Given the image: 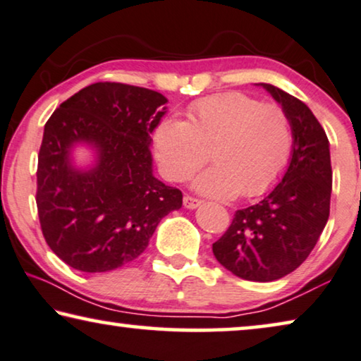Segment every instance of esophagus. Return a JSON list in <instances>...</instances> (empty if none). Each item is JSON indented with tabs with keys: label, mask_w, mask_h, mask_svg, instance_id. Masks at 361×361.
<instances>
[{
	"label": "esophagus",
	"mask_w": 361,
	"mask_h": 361,
	"mask_svg": "<svg viewBox=\"0 0 361 361\" xmlns=\"http://www.w3.org/2000/svg\"><path fill=\"white\" fill-rule=\"evenodd\" d=\"M183 204H185L186 209H197L202 204V201L201 199L192 197V196H185L183 197Z\"/></svg>",
	"instance_id": "obj_1"
}]
</instances>
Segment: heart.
Instances as JSON below:
<instances>
[{
  "label": "heart",
  "mask_w": 361,
  "mask_h": 361,
  "mask_svg": "<svg viewBox=\"0 0 361 361\" xmlns=\"http://www.w3.org/2000/svg\"><path fill=\"white\" fill-rule=\"evenodd\" d=\"M293 134L287 113L240 92L207 97L188 106L186 120L169 118L154 133V150L166 180L191 178L196 191L214 197L266 192L290 160Z\"/></svg>",
  "instance_id": "1"
}]
</instances>
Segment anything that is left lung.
<instances>
[{"label":"left lung","instance_id":"left-lung-1","mask_svg":"<svg viewBox=\"0 0 361 361\" xmlns=\"http://www.w3.org/2000/svg\"><path fill=\"white\" fill-rule=\"evenodd\" d=\"M287 113L292 157L282 180L255 206L235 212L212 245L215 259L236 277L272 282L293 272L318 243L329 219V141L308 106L276 85L261 82Z\"/></svg>","mask_w":361,"mask_h":361}]
</instances>
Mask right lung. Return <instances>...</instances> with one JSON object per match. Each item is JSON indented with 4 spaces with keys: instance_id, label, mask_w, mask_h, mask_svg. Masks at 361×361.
<instances>
[{
    "instance_id": "obj_1",
    "label": "right lung",
    "mask_w": 361,
    "mask_h": 361,
    "mask_svg": "<svg viewBox=\"0 0 361 361\" xmlns=\"http://www.w3.org/2000/svg\"><path fill=\"white\" fill-rule=\"evenodd\" d=\"M162 94L121 82L87 85L43 129L37 209L45 241L68 266L109 272L136 259L183 195L154 176L150 134L166 113ZM96 157L78 167L72 152Z\"/></svg>"
}]
</instances>
